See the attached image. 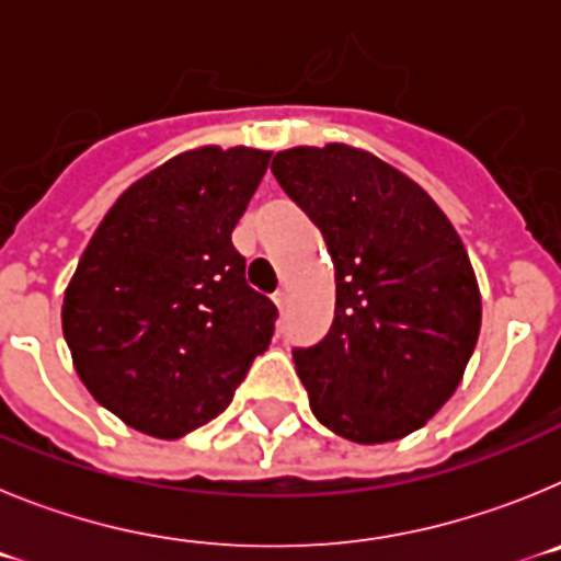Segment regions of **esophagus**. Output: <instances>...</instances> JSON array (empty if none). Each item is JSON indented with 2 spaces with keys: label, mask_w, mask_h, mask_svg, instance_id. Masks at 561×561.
<instances>
[{
  "label": "esophagus",
  "mask_w": 561,
  "mask_h": 561,
  "mask_svg": "<svg viewBox=\"0 0 561 561\" xmlns=\"http://www.w3.org/2000/svg\"><path fill=\"white\" fill-rule=\"evenodd\" d=\"M272 300H275V306H277V309L284 311L286 306H289V291H286V289H277L275 295H272Z\"/></svg>",
  "instance_id": "34e87169"
}]
</instances>
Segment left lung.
<instances>
[{
  "instance_id": "obj_1",
  "label": "left lung",
  "mask_w": 561,
  "mask_h": 561,
  "mask_svg": "<svg viewBox=\"0 0 561 561\" xmlns=\"http://www.w3.org/2000/svg\"><path fill=\"white\" fill-rule=\"evenodd\" d=\"M272 173L323 232L334 323L295 351L311 410L356 444L424 427L458 390L480 334L472 261L419 182L365 148L277 151Z\"/></svg>"
}]
</instances>
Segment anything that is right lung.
<instances>
[{"mask_svg":"<svg viewBox=\"0 0 561 561\" xmlns=\"http://www.w3.org/2000/svg\"><path fill=\"white\" fill-rule=\"evenodd\" d=\"M272 151L199 146L117 196L64 291L78 376L137 433L173 440L232 401L270 348L275 306L232 247Z\"/></svg>","mask_w":561,"mask_h":561,"instance_id":"obj_1","label":"right lung"}]
</instances>
